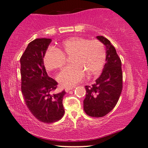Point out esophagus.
I'll return each mask as SVG.
<instances>
[{"label":"esophagus","mask_w":148,"mask_h":148,"mask_svg":"<svg viewBox=\"0 0 148 148\" xmlns=\"http://www.w3.org/2000/svg\"><path fill=\"white\" fill-rule=\"evenodd\" d=\"M73 88H74L73 87H71V86L66 87V88H65V91L66 92H69V90H72V89H73Z\"/></svg>","instance_id":"obj_1"}]
</instances>
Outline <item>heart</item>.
I'll list each match as a JSON object with an SVG mask.
<instances>
[{
  "instance_id": "heart-1",
  "label": "heart",
  "mask_w": 148,
  "mask_h": 148,
  "mask_svg": "<svg viewBox=\"0 0 148 148\" xmlns=\"http://www.w3.org/2000/svg\"><path fill=\"white\" fill-rule=\"evenodd\" d=\"M65 56H71L72 65L65 67L58 75V81L63 86L79 83L86 73L88 76L98 74L106 60L105 48L100 41L73 37L62 41L58 50L50 48L46 50L43 57L46 69L48 71L61 69L66 62Z\"/></svg>"
}]
</instances>
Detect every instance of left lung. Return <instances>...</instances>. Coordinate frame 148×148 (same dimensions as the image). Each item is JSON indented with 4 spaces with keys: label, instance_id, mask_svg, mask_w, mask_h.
<instances>
[{
    "label": "left lung",
    "instance_id": "8db88e82",
    "mask_svg": "<svg viewBox=\"0 0 148 148\" xmlns=\"http://www.w3.org/2000/svg\"><path fill=\"white\" fill-rule=\"evenodd\" d=\"M96 38L106 48V64L103 71L91 86H85L86 97L83 108L88 116L101 117L115 108L122 92L121 61L115 47L103 36Z\"/></svg>",
    "mask_w": 148,
    "mask_h": 148
}]
</instances>
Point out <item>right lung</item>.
<instances>
[{
	"mask_svg": "<svg viewBox=\"0 0 148 148\" xmlns=\"http://www.w3.org/2000/svg\"><path fill=\"white\" fill-rule=\"evenodd\" d=\"M50 38H37L28 45L20 58L21 92L27 107L40 121L52 123L61 119L65 111V90L54 93L58 83L48 77L43 57Z\"/></svg>",
	"mask_w": 148,
	"mask_h": 148,
	"instance_id": "obj_1",
	"label": "right lung"
}]
</instances>
